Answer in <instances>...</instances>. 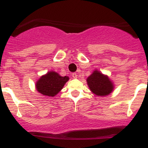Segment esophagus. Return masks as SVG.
<instances>
[{"instance_id":"obj_1","label":"esophagus","mask_w":148,"mask_h":148,"mask_svg":"<svg viewBox=\"0 0 148 148\" xmlns=\"http://www.w3.org/2000/svg\"><path fill=\"white\" fill-rule=\"evenodd\" d=\"M77 76H78V75H77V73H73V74H72V77H73V78H77Z\"/></svg>"}]
</instances>
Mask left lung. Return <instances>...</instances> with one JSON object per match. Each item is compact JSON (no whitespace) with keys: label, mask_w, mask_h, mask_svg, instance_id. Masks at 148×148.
<instances>
[{"label":"left lung","mask_w":148,"mask_h":148,"mask_svg":"<svg viewBox=\"0 0 148 148\" xmlns=\"http://www.w3.org/2000/svg\"><path fill=\"white\" fill-rule=\"evenodd\" d=\"M87 84L94 94L100 96L109 95L113 90L112 82L106 75L95 70L87 79Z\"/></svg>","instance_id":"obj_1"}]
</instances>
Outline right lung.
Masks as SVG:
<instances>
[{
  "instance_id": "right-lung-1",
  "label": "right lung",
  "mask_w": 148,
  "mask_h": 148,
  "mask_svg": "<svg viewBox=\"0 0 148 148\" xmlns=\"http://www.w3.org/2000/svg\"><path fill=\"white\" fill-rule=\"evenodd\" d=\"M69 80L67 76L62 77L56 72H49L40 77L36 83V89L40 93L47 96H55Z\"/></svg>"
}]
</instances>
